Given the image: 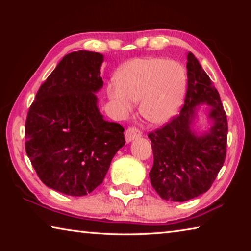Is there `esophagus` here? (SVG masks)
<instances>
[{"label":"esophagus","mask_w":251,"mask_h":251,"mask_svg":"<svg viewBox=\"0 0 251 251\" xmlns=\"http://www.w3.org/2000/svg\"><path fill=\"white\" fill-rule=\"evenodd\" d=\"M141 136H142L141 130H138L137 128H134V127H129V128H127V130L125 131V139L127 143H130L131 141H134L135 138L141 137Z\"/></svg>","instance_id":"obj_1"}]
</instances>
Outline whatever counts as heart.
I'll return each mask as SVG.
<instances>
[{
	"label": "heart",
	"instance_id": "b5f03b06",
	"mask_svg": "<svg viewBox=\"0 0 251 251\" xmlns=\"http://www.w3.org/2000/svg\"><path fill=\"white\" fill-rule=\"evenodd\" d=\"M116 83L108 85L110 101L127 113L139 100V112L148 122L163 125L175 117L186 93L182 66L161 57L135 58L116 73Z\"/></svg>",
	"mask_w": 251,
	"mask_h": 251
}]
</instances>
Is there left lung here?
Instances as JSON below:
<instances>
[{
	"label": "left lung",
	"mask_w": 251,
	"mask_h": 251,
	"mask_svg": "<svg viewBox=\"0 0 251 251\" xmlns=\"http://www.w3.org/2000/svg\"><path fill=\"white\" fill-rule=\"evenodd\" d=\"M187 87L180 114L163 128L148 134L154 165L151 186L169 201H186L210 188L226 158L228 124L218 91L193 53L187 54ZM210 105L211 126L202 133L193 129L197 107Z\"/></svg>",
	"instance_id": "8db88e82"
}]
</instances>
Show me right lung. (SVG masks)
Masks as SVG:
<instances>
[{"label": "right lung", "instance_id": "add662e5", "mask_svg": "<svg viewBox=\"0 0 251 251\" xmlns=\"http://www.w3.org/2000/svg\"><path fill=\"white\" fill-rule=\"evenodd\" d=\"M104 55H65L41 85L25 123V150L40 179L69 196H85L103 182L125 145L121 124L104 120L96 93Z\"/></svg>", "mask_w": 251, "mask_h": 251}]
</instances>
